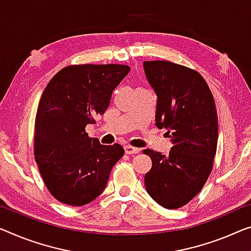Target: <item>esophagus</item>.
I'll use <instances>...</instances> for the list:
<instances>
[{
  "instance_id": "obj_1",
  "label": "esophagus",
  "mask_w": 251,
  "mask_h": 251,
  "mask_svg": "<svg viewBox=\"0 0 251 251\" xmlns=\"http://www.w3.org/2000/svg\"><path fill=\"white\" fill-rule=\"evenodd\" d=\"M124 149H125L126 154H136V153L140 152V149L134 148L132 145H125Z\"/></svg>"
}]
</instances>
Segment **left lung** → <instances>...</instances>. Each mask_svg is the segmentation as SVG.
I'll return each instance as SVG.
<instances>
[{
	"mask_svg": "<svg viewBox=\"0 0 251 251\" xmlns=\"http://www.w3.org/2000/svg\"><path fill=\"white\" fill-rule=\"evenodd\" d=\"M143 66L158 97L155 125L168 129L173 143L168 155L143 150L152 160L145 188L161 206L179 208L201 192L212 171L219 137L214 98L195 70L169 61Z\"/></svg>",
	"mask_w": 251,
	"mask_h": 251,
	"instance_id": "left-lung-1",
	"label": "left lung"
}]
</instances>
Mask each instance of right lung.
Masks as SVG:
<instances>
[{"mask_svg": "<svg viewBox=\"0 0 251 251\" xmlns=\"http://www.w3.org/2000/svg\"><path fill=\"white\" fill-rule=\"evenodd\" d=\"M129 72L122 64L70 65L45 88L35 122V160L56 200L82 206L106 188L110 171L124 155L122 145H102L85 126L103 115L111 93Z\"/></svg>", "mask_w": 251, "mask_h": 251, "instance_id": "right-lung-1", "label": "right lung"}]
</instances>
